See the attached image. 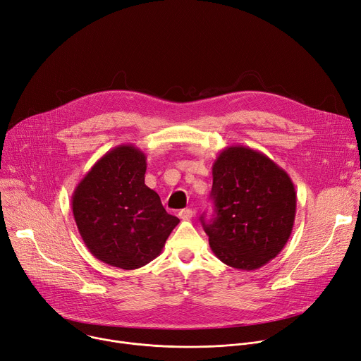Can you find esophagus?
I'll return each mask as SVG.
<instances>
[{
	"mask_svg": "<svg viewBox=\"0 0 361 361\" xmlns=\"http://www.w3.org/2000/svg\"><path fill=\"white\" fill-rule=\"evenodd\" d=\"M179 219L180 220H189V219H192V216H194V211L190 209V208H183V209H180L179 211Z\"/></svg>",
	"mask_w": 361,
	"mask_h": 361,
	"instance_id": "esophagus-1",
	"label": "esophagus"
}]
</instances>
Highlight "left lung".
<instances>
[{
    "mask_svg": "<svg viewBox=\"0 0 361 361\" xmlns=\"http://www.w3.org/2000/svg\"><path fill=\"white\" fill-rule=\"evenodd\" d=\"M211 250L228 267L258 269L286 246L295 217V189L284 169L264 153L230 145L213 164Z\"/></svg>",
    "mask_w": 361,
    "mask_h": 361,
    "instance_id": "8db88e82",
    "label": "left lung"
}]
</instances>
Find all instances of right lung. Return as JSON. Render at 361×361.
Segmentation results:
<instances>
[{
    "instance_id": "add662e5",
    "label": "right lung",
    "mask_w": 361,
    "mask_h": 361,
    "mask_svg": "<svg viewBox=\"0 0 361 361\" xmlns=\"http://www.w3.org/2000/svg\"><path fill=\"white\" fill-rule=\"evenodd\" d=\"M147 157L122 144L100 157L71 198L80 236L92 255L121 269H137L160 255L179 219L144 183Z\"/></svg>"
}]
</instances>
